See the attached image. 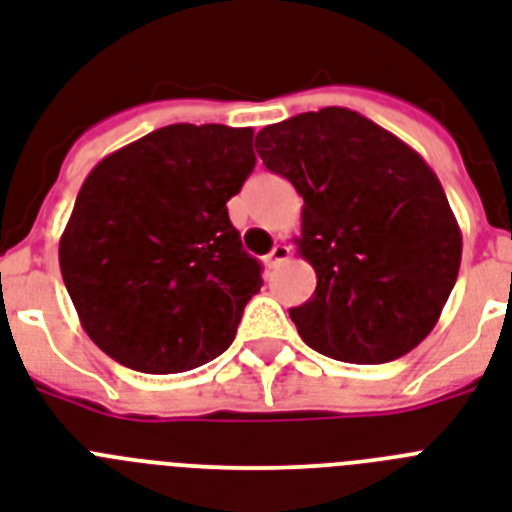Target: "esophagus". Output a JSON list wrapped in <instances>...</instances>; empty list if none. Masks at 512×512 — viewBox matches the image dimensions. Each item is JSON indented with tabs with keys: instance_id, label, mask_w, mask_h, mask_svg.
I'll list each match as a JSON object with an SVG mask.
<instances>
[{
	"instance_id": "obj_1",
	"label": "esophagus",
	"mask_w": 512,
	"mask_h": 512,
	"mask_svg": "<svg viewBox=\"0 0 512 512\" xmlns=\"http://www.w3.org/2000/svg\"><path fill=\"white\" fill-rule=\"evenodd\" d=\"M286 257H289V247L286 244H276V247L270 249V255L265 257V263H268V268H278Z\"/></svg>"
}]
</instances>
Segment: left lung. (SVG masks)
Returning a JSON list of instances; mask_svg holds the SVG:
<instances>
[{
  "instance_id": "1",
  "label": "left lung",
  "mask_w": 512,
  "mask_h": 512,
  "mask_svg": "<svg viewBox=\"0 0 512 512\" xmlns=\"http://www.w3.org/2000/svg\"><path fill=\"white\" fill-rule=\"evenodd\" d=\"M255 147L305 199L297 249L318 286L289 310L302 342L357 365L415 350L439 321L463 255L434 170L347 107L265 126Z\"/></svg>"
}]
</instances>
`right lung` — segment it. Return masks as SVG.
I'll return each mask as SVG.
<instances>
[{"mask_svg":"<svg viewBox=\"0 0 512 512\" xmlns=\"http://www.w3.org/2000/svg\"><path fill=\"white\" fill-rule=\"evenodd\" d=\"M252 128H157L91 170L60 239L62 281L99 350L184 373L231 347L263 286L226 202L255 168Z\"/></svg>","mask_w":512,"mask_h":512,"instance_id":"right-lung-1","label":"right lung"}]
</instances>
